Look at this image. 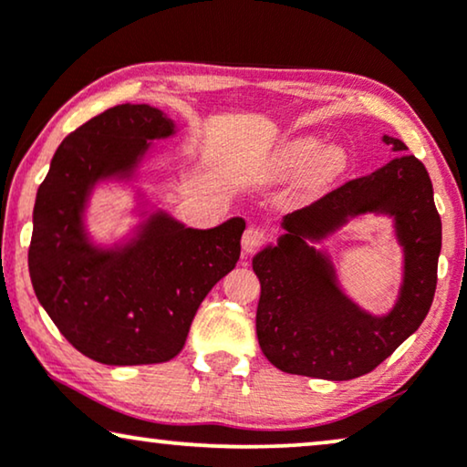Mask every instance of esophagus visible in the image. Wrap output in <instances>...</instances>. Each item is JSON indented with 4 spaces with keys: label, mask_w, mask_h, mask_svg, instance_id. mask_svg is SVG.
<instances>
[{
    "label": "esophagus",
    "mask_w": 467,
    "mask_h": 467,
    "mask_svg": "<svg viewBox=\"0 0 467 467\" xmlns=\"http://www.w3.org/2000/svg\"><path fill=\"white\" fill-rule=\"evenodd\" d=\"M264 244H265V234L257 227H248L244 235H242V251L246 254L257 253Z\"/></svg>",
    "instance_id": "34e87169"
}]
</instances>
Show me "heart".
Here are the masks:
<instances>
[{"instance_id": "b5f03b06", "label": "heart", "mask_w": 467, "mask_h": 467, "mask_svg": "<svg viewBox=\"0 0 467 467\" xmlns=\"http://www.w3.org/2000/svg\"><path fill=\"white\" fill-rule=\"evenodd\" d=\"M321 144L315 138H296L280 150L276 165L280 171H297L310 163L308 184L310 187H323L334 181L340 171L347 168V152L340 146H327L318 152Z\"/></svg>"}]
</instances>
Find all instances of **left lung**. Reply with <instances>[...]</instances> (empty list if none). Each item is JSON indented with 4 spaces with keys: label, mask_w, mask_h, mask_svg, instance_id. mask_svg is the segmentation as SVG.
<instances>
[{
    "label": "left lung",
    "mask_w": 467,
    "mask_h": 467,
    "mask_svg": "<svg viewBox=\"0 0 467 467\" xmlns=\"http://www.w3.org/2000/svg\"><path fill=\"white\" fill-rule=\"evenodd\" d=\"M385 142L406 150L395 138L385 136ZM359 212L393 213L407 253L400 299L382 319L350 305L337 291L322 255L301 242L302 234L320 237ZM285 227L289 234L280 244L253 259L261 283L257 337L267 361L286 374L325 380L372 372L419 329L436 293L442 221L425 165L414 155H401L286 216Z\"/></svg>",
    "instance_id": "1"
}]
</instances>
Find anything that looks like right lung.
Here are the masks:
<instances>
[{
	"mask_svg": "<svg viewBox=\"0 0 467 467\" xmlns=\"http://www.w3.org/2000/svg\"><path fill=\"white\" fill-rule=\"evenodd\" d=\"M171 120L146 104L108 108L57 149L37 189L29 276L44 310L76 350L104 366L174 359L203 297L240 259L246 223L197 232L157 216L123 253H95L80 229L87 191L133 168Z\"/></svg>",
	"mask_w": 467,
	"mask_h": 467,
	"instance_id": "right-lung-1",
	"label": "right lung"
}]
</instances>
